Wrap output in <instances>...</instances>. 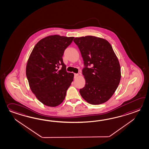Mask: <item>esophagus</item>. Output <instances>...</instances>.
I'll list each match as a JSON object with an SVG mask.
<instances>
[{
	"instance_id": "34e87169",
	"label": "esophagus",
	"mask_w": 149,
	"mask_h": 149,
	"mask_svg": "<svg viewBox=\"0 0 149 149\" xmlns=\"http://www.w3.org/2000/svg\"><path fill=\"white\" fill-rule=\"evenodd\" d=\"M79 76L78 74H74V78L76 79V77H77V76Z\"/></svg>"
}]
</instances>
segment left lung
<instances>
[{
    "instance_id": "1",
    "label": "left lung",
    "mask_w": 149,
    "mask_h": 149,
    "mask_svg": "<svg viewBox=\"0 0 149 149\" xmlns=\"http://www.w3.org/2000/svg\"><path fill=\"white\" fill-rule=\"evenodd\" d=\"M85 67L82 74L86 85L79 90L88 103L99 105L109 100L115 93L121 79L119 60L110 43L93 36L76 37Z\"/></svg>"
}]
</instances>
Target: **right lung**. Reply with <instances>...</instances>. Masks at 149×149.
I'll list each match as a JSON object with an SVG mask.
<instances>
[{"instance_id":"1","label":"right lung","mask_w":149,"mask_h":149,"mask_svg":"<svg viewBox=\"0 0 149 149\" xmlns=\"http://www.w3.org/2000/svg\"><path fill=\"white\" fill-rule=\"evenodd\" d=\"M74 38L46 37L37 43L28 60L26 75L30 89L46 106L56 107L63 103L73 82L74 74L67 72L63 56Z\"/></svg>"}]
</instances>
